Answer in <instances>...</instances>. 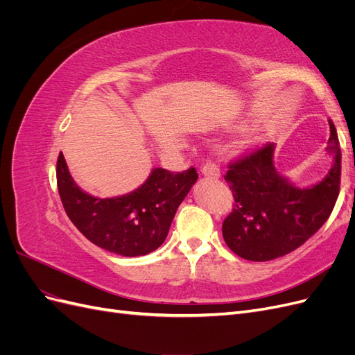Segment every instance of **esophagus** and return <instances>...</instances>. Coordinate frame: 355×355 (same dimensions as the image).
Here are the masks:
<instances>
[{
  "label": "esophagus",
  "mask_w": 355,
  "mask_h": 355,
  "mask_svg": "<svg viewBox=\"0 0 355 355\" xmlns=\"http://www.w3.org/2000/svg\"><path fill=\"white\" fill-rule=\"evenodd\" d=\"M201 175L210 179H218L220 176V170L214 163H206L201 167Z\"/></svg>",
  "instance_id": "esophagus-1"
}]
</instances>
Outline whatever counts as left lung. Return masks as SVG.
<instances>
[{
  "label": "left lung",
  "mask_w": 355,
  "mask_h": 355,
  "mask_svg": "<svg viewBox=\"0 0 355 355\" xmlns=\"http://www.w3.org/2000/svg\"><path fill=\"white\" fill-rule=\"evenodd\" d=\"M274 149L266 144L231 163L225 175L235 204L222 223L223 240L247 261H272L297 249L323 227L339 196L340 148L331 121L333 166L313 187L299 188L278 173Z\"/></svg>",
  "instance_id": "left-lung-1"
}]
</instances>
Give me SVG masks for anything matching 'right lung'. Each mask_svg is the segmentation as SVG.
<instances>
[{
    "instance_id": "obj_1",
    "label": "right lung",
    "mask_w": 355,
    "mask_h": 355,
    "mask_svg": "<svg viewBox=\"0 0 355 355\" xmlns=\"http://www.w3.org/2000/svg\"><path fill=\"white\" fill-rule=\"evenodd\" d=\"M56 176L63 207L84 237L111 253L135 257L164 243L176 210L198 173L194 167L182 173L154 168L130 194L98 198L75 184L60 153Z\"/></svg>"
}]
</instances>
